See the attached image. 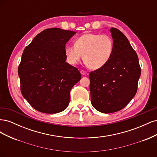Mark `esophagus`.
Instances as JSON below:
<instances>
[{"instance_id": "1", "label": "esophagus", "mask_w": 157, "mask_h": 157, "mask_svg": "<svg viewBox=\"0 0 157 157\" xmlns=\"http://www.w3.org/2000/svg\"><path fill=\"white\" fill-rule=\"evenodd\" d=\"M80 73H81V75H84V76L87 75V73H86L85 71H84V70H81V71H80Z\"/></svg>"}]
</instances>
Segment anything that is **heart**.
Masks as SVG:
<instances>
[{
  "mask_svg": "<svg viewBox=\"0 0 157 157\" xmlns=\"http://www.w3.org/2000/svg\"><path fill=\"white\" fill-rule=\"evenodd\" d=\"M113 49L114 42L110 36L88 33L78 37L75 46L66 45L64 51L71 65L77 64L83 55V60L88 67L96 70L109 62Z\"/></svg>",
  "mask_w": 157,
  "mask_h": 157,
  "instance_id": "heart-1",
  "label": "heart"
}]
</instances>
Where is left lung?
Masks as SVG:
<instances>
[{
    "instance_id": "1",
    "label": "left lung",
    "mask_w": 157,
    "mask_h": 157,
    "mask_svg": "<svg viewBox=\"0 0 157 157\" xmlns=\"http://www.w3.org/2000/svg\"><path fill=\"white\" fill-rule=\"evenodd\" d=\"M114 42L113 55L104 67L89 74L93 107L103 113H111L126 107L137 92L141 75L138 57L126 36L111 28Z\"/></svg>"
}]
</instances>
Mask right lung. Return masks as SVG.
Instances as JSON below:
<instances>
[{"instance_id": "add662e5", "label": "right lung", "mask_w": 157, "mask_h": 157, "mask_svg": "<svg viewBox=\"0 0 157 157\" xmlns=\"http://www.w3.org/2000/svg\"><path fill=\"white\" fill-rule=\"evenodd\" d=\"M76 32L51 28L38 34L23 52L18 67L21 92L36 111L55 114L69 105L70 91L81 78L65 62V47Z\"/></svg>"}]
</instances>
